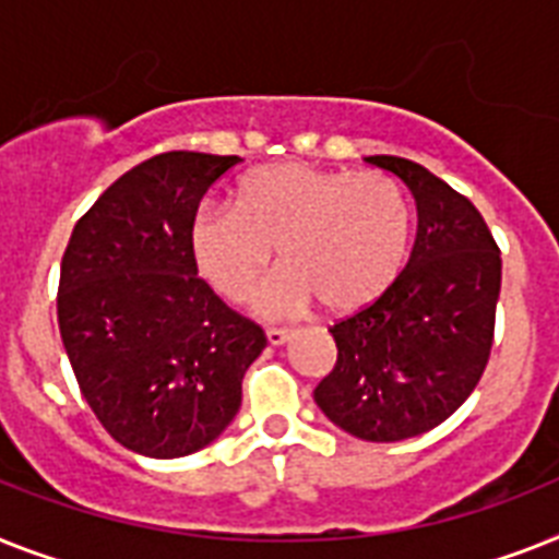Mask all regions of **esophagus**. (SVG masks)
Here are the masks:
<instances>
[{
    "label": "esophagus",
    "instance_id": "esophagus-1",
    "mask_svg": "<svg viewBox=\"0 0 559 559\" xmlns=\"http://www.w3.org/2000/svg\"><path fill=\"white\" fill-rule=\"evenodd\" d=\"M265 336H269L271 345H285L290 340V336H294V331H288V329H269V331H265Z\"/></svg>",
    "mask_w": 559,
    "mask_h": 559
}]
</instances>
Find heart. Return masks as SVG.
Here are the masks:
<instances>
[{
	"mask_svg": "<svg viewBox=\"0 0 559 559\" xmlns=\"http://www.w3.org/2000/svg\"><path fill=\"white\" fill-rule=\"evenodd\" d=\"M412 207L380 170L276 163L248 174L234 207L202 205L191 223L197 269L223 297L251 294L271 262L283 269L257 294L262 313H299L320 299L352 313L391 288L408 257Z\"/></svg>",
	"mask_w": 559,
	"mask_h": 559,
	"instance_id": "b5f03b06",
	"label": "heart"
}]
</instances>
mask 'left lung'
<instances>
[{"label": "left lung", "mask_w": 559, "mask_h": 559, "mask_svg": "<svg viewBox=\"0 0 559 559\" xmlns=\"http://www.w3.org/2000/svg\"><path fill=\"white\" fill-rule=\"evenodd\" d=\"M412 191V260L371 306L331 325L336 362L313 389L322 414L368 442L426 435L477 389L495 345L502 260L486 219L423 165L368 156Z\"/></svg>", "instance_id": "obj_1"}]
</instances>
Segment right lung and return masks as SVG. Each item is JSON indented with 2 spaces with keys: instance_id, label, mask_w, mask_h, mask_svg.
Instances as JSON below:
<instances>
[{
  "instance_id": "1",
  "label": "right lung",
  "mask_w": 559,
  "mask_h": 559,
  "mask_svg": "<svg viewBox=\"0 0 559 559\" xmlns=\"http://www.w3.org/2000/svg\"><path fill=\"white\" fill-rule=\"evenodd\" d=\"M239 156L168 151L114 182L73 225L59 271L62 345L119 445L170 460L237 417L265 331L197 276L191 223Z\"/></svg>"
}]
</instances>
